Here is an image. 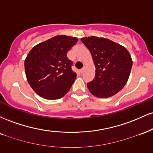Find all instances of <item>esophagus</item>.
Instances as JSON below:
<instances>
[{
	"mask_svg": "<svg viewBox=\"0 0 153 153\" xmlns=\"http://www.w3.org/2000/svg\"><path fill=\"white\" fill-rule=\"evenodd\" d=\"M85 67H83V68H82V69L80 70V73H81V74H82V73H83V72L85 71Z\"/></svg>",
	"mask_w": 153,
	"mask_h": 153,
	"instance_id": "obj_1",
	"label": "esophagus"
}]
</instances>
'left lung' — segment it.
I'll use <instances>...</instances> for the list:
<instances>
[{"instance_id":"obj_1","label":"left lung","mask_w":153,"mask_h":153,"mask_svg":"<svg viewBox=\"0 0 153 153\" xmlns=\"http://www.w3.org/2000/svg\"><path fill=\"white\" fill-rule=\"evenodd\" d=\"M88 49L96 66V74L88 82V90L98 98H108L117 94L127 83L132 59L127 49L106 38H81Z\"/></svg>"}]
</instances>
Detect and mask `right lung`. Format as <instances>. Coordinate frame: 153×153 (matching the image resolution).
<instances>
[{
    "label": "right lung",
    "instance_id": "obj_1",
    "mask_svg": "<svg viewBox=\"0 0 153 153\" xmlns=\"http://www.w3.org/2000/svg\"><path fill=\"white\" fill-rule=\"evenodd\" d=\"M78 39L59 35L33 47L24 62L27 81L41 97L49 100L63 97L76 78L73 62L67 53Z\"/></svg>",
    "mask_w": 153,
    "mask_h": 153
}]
</instances>
